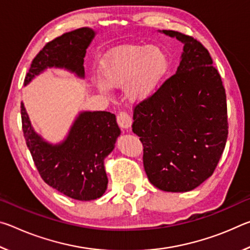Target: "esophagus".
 Masks as SVG:
<instances>
[{"instance_id": "obj_1", "label": "esophagus", "mask_w": 250, "mask_h": 250, "mask_svg": "<svg viewBox=\"0 0 250 250\" xmlns=\"http://www.w3.org/2000/svg\"><path fill=\"white\" fill-rule=\"evenodd\" d=\"M117 121L118 125H119L122 129H129L131 125H132V119H131V117L128 113L124 111L119 112V115L117 116Z\"/></svg>"}]
</instances>
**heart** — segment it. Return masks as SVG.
Masks as SVG:
<instances>
[{
	"label": "heart",
	"mask_w": 250,
	"mask_h": 250,
	"mask_svg": "<svg viewBox=\"0 0 250 250\" xmlns=\"http://www.w3.org/2000/svg\"><path fill=\"white\" fill-rule=\"evenodd\" d=\"M168 68L167 53L158 46H125L115 50L101 66L104 82L98 83L101 91L109 86L125 84V92L132 101H141L152 95Z\"/></svg>",
	"instance_id": "heart-1"
}]
</instances>
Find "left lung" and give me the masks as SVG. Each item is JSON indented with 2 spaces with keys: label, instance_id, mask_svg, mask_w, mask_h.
I'll return each mask as SVG.
<instances>
[{
  "label": "left lung",
  "instance_id": "1",
  "mask_svg": "<svg viewBox=\"0 0 250 250\" xmlns=\"http://www.w3.org/2000/svg\"><path fill=\"white\" fill-rule=\"evenodd\" d=\"M183 44L176 73L135 105L132 131L143 145L147 179L166 192H188L213 174L228 134L225 88L213 59L193 37L159 31Z\"/></svg>",
  "mask_w": 250,
  "mask_h": 250
}]
</instances>
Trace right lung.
Instances as JSON below:
<instances>
[{
    "mask_svg": "<svg viewBox=\"0 0 250 250\" xmlns=\"http://www.w3.org/2000/svg\"><path fill=\"white\" fill-rule=\"evenodd\" d=\"M95 36L94 29L83 27L49 42L33 59L25 86L52 67L84 78L83 58ZM21 115L25 141L45 183L78 201H92L104 195L108 185L104 159L115 149L121 133L113 113L79 112L68 134L56 145L46 141L34 130L23 103Z\"/></svg>",
    "mask_w": 250,
    "mask_h": 250,
    "instance_id": "1",
    "label": "right lung"
}]
</instances>
